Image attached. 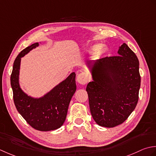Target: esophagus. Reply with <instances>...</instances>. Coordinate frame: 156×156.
Listing matches in <instances>:
<instances>
[{"label": "esophagus", "mask_w": 156, "mask_h": 156, "mask_svg": "<svg viewBox=\"0 0 156 156\" xmlns=\"http://www.w3.org/2000/svg\"><path fill=\"white\" fill-rule=\"evenodd\" d=\"M88 81L87 75L85 73H81L77 75V81L81 85H85Z\"/></svg>", "instance_id": "obj_1"}]
</instances>
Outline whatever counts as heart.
Here are the masks:
<instances>
[{
	"label": "heart",
	"instance_id": "b5f03b06",
	"mask_svg": "<svg viewBox=\"0 0 156 156\" xmlns=\"http://www.w3.org/2000/svg\"><path fill=\"white\" fill-rule=\"evenodd\" d=\"M99 47V45H98V44H94V45H93L91 46V50H96V49H97ZM99 52H100V53H104L105 52H106V50H105V48H104V47H103V46H100V48H99Z\"/></svg>",
	"mask_w": 156,
	"mask_h": 156
}]
</instances>
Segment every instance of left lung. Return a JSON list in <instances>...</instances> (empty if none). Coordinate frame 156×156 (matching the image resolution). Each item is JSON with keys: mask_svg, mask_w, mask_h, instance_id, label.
I'll use <instances>...</instances> for the list:
<instances>
[{"mask_svg": "<svg viewBox=\"0 0 156 156\" xmlns=\"http://www.w3.org/2000/svg\"><path fill=\"white\" fill-rule=\"evenodd\" d=\"M117 53L89 65L93 80L86 87L90 112L98 125L108 128L122 124L133 112L141 85L135 54L125 43Z\"/></svg>", "mask_w": 156, "mask_h": 156, "instance_id": "left-lung-1", "label": "left lung"}]
</instances>
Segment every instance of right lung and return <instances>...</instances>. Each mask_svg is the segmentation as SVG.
Returning a JSON list of instances; mask_svg holds the SVG:
<instances>
[{
  "label": "right lung",
  "mask_w": 156,
  "mask_h": 156,
  "mask_svg": "<svg viewBox=\"0 0 156 156\" xmlns=\"http://www.w3.org/2000/svg\"><path fill=\"white\" fill-rule=\"evenodd\" d=\"M41 43H34L22 50L15 58L11 75L16 108L35 129L50 131L60 128L65 122L71 98L77 89L75 72L71 73L52 90L40 98L29 96L22 90L20 83L21 58Z\"/></svg>",
  "instance_id": "1"
}]
</instances>
